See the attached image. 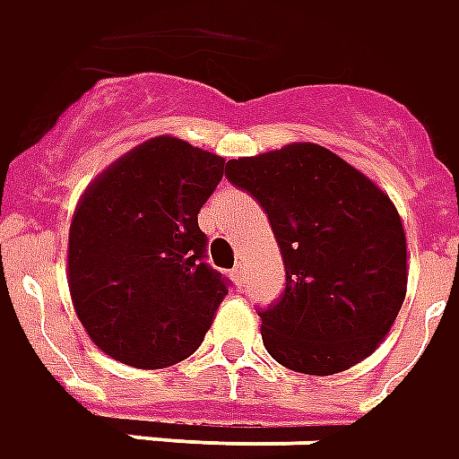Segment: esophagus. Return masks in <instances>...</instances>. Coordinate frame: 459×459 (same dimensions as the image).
Listing matches in <instances>:
<instances>
[{"instance_id":"obj_1","label":"esophagus","mask_w":459,"mask_h":459,"mask_svg":"<svg viewBox=\"0 0 459 459\" xmlns=\"http://www.w3.org/2000/svg\"><path fill=\"white\" fill-rule=\"evenodd\" d=\"M232 279H235L237 287H242V284H245V266L237 264L235 269H232Z\"/></svg>"}]
</instances>
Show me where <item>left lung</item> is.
I'll return each mask as SVG.
<instances>
[{
	"mask_svg": "<svg viewBox=\"0 0 459 459\" xmlns=\"http://www.w3.org/2000/svg\"><path fill=\"white\" fill-rule=\"evenodd\" d=\"M230 183L264 207L287 289L259 308L269 356L307 376L368 359L408 287L401 214L378 185L316 143L227 162Z\"/></svg>",
	"mask_w": 459,
	"mask_h": 459,
	"instance_id": "8db88e82",
	"label": "left lung"
}]
</instances>
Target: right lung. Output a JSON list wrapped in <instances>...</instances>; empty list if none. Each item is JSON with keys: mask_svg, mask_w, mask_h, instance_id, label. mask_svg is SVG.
Listing matches in <instances>:
<instances>
[{"mask_svg": "<svg viewBox=\"0 0 459 459\" xmlns=\"http://www.w3.org/2000/svg\"><path fill=\"white\" fill-rule=\"evenodd\" d=\"M222 175L224 158L158 135L81 195L68 230V289L106 356L165 368L203 343L230 281L204 262L197 212Z\"/></svg>", "mask_w": 459, "mask_h": 459, "instance_id": "1", "label": "right lung"}]
</instances>
